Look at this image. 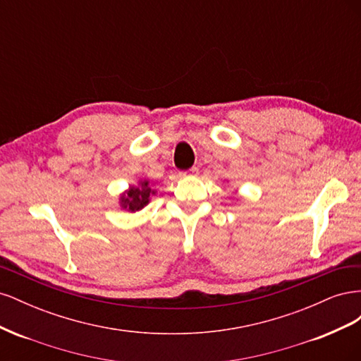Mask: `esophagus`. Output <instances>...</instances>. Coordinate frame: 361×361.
<instances>
[{
	"label": "esophagus",
	"instance_id": "34e87169",
	"mask_svg": "<svg viewBox=\"0 0 361 361\" xmlns=\"http://www.w3.org/2000/svg\"><path fill=\"white\" fill-rule=\"evenodd\" d=\"M182 178H187V176H197L199 174V169L197 167H192V169H190V170H187V171H180L179 173Z\"/></svg>",
	"mask_w": 361,
	"mask_h": 361
}]
</instances>
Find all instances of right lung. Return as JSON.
Wrapping results in <instances>:
<instances>
[{
	"mask_svg": "<svg viewBox=\"0 0 361 361\" xmlns=\"http://www.w3.org/2000/svg\"><path fill=\"white\" fill-rule=\"evenodd\" d=\"M155 194L157 191L152 188L150 180L140 179L137 185H130L126 191L120 194V207L128 212L141 211Z\"/></svg>",
	"mask_w": 361,
	"mask_h": 361,
	"instance_id": "right-lung-1",
	"label": "right lung"
}]
</instances>
